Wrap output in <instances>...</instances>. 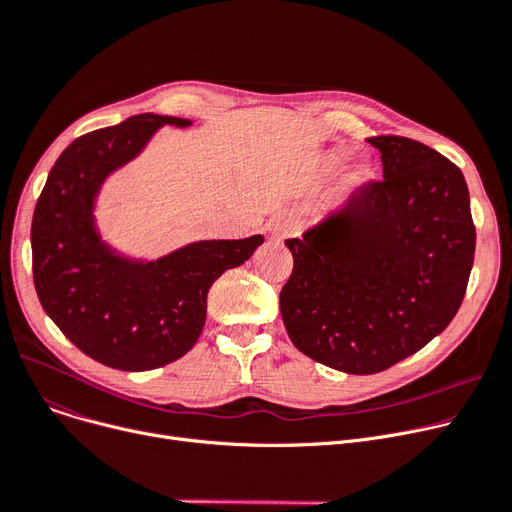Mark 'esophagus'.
<instances>
[{
	"label": "esophagus",
	"mask_w": 512,
	"mask_h": 512,
	"mask_svg": "<svg viewBox=\"0 0 512 512\" xmlns=\"http://www.w3.org/2000/svg\"><path fill=\"white\" fill-rule=\"evenodd\" d=\"M270 231H273V235L277 239H283V237H287L293 231V221L287 219V217H279V219H275L273 223H270Z\"/></svg>",
	"instance_id": "34e87169"
}]
</instances>
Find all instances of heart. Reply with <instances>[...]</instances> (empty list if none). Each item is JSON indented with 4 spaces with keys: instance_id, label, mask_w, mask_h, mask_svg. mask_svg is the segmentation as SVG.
<instances>
[{
    "instance_id": "obj_1",
    "label": "heart",
    "mask_w": 512,
    "mask_h": 512,
    "mask_svg": "<svg viewBox=\"0 0 512 512\" xmlns=\"http://www.w3.org/2000/svg\"><path fill=\"white\" fill-rule=\"evenodd\" d=\"M345 159H347L345 150H337V153H333V155L328 157V167H330V169H337V167H341V165L345 163ZM353 175H355V177H362V175H364V169H357Z\"/></svg>"
}]
</instances>
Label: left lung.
Returning a JSON list of instances; mask_svg holds the SVG:
<instances>
[{"label":"left lung","instance_id":"1","mask_svg":"<svg viewBox=\"0 0 512 512\" xmlns=\"http://www.w3.org/2000/svg\"><path fill=\"white\" fill-rule=\"evenodd\" d=\"M382 179L339 215L285 239L293 256L281 289L291 343L347 374H378L428 345L467 291L475 225L461 169L405 136H372Z\"/></svg>","mask_w":512,"mask_h":512}]
</instances>
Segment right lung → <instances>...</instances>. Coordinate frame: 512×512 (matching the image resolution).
<instances>
[{"label":"right lung","instance_id":"add662e5","mask_svg":"<svg viewBox=\"0 0 512 512\" xmlns=\"http://www.w3.org/2000/svg\"><path fill=\"white\" fill-rule=\"evenodd\" d=\"M163 124L190 126L182 117L142 113L76 138L51 167L30 227L43 310L84 355L126 372L186 355L202 333L210 285L264 242L262 235L196 242L148 264L101 244L90 215L101 182Z\"/></svg>","mask_w":512,"mask_h":512}]
</instances>
